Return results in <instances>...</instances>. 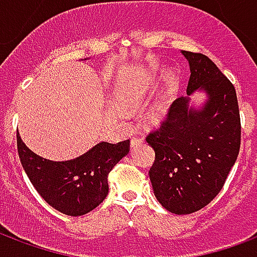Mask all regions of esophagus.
<instances>
[{
	"instance_id": "1",
	"label": "esophagus",
	"mask_w": 257,
	"mask_h": 257,
	"mask_svg": "<svg viewBox=\"0 0 257 257\" xmlns=\"http://www.w3.org/2000/svg\"><path fill=\"white\" fill-rule=\"evenodd\" d=\"M140 143H143V139H142V138H132V139H131V147H135V146L140 145Z\"/></svg>"
}]
</instances>
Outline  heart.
Wrapping results in <instances>:
<instances>
[{
    "label": "heart",
    "instance_id": "b5f03b06",
    "mask_svg": "<svg viewBox=\"0 0 257 257\" xmlns=\"http://www.w3.org/2000/svg\"><path fill=\"white\" fill-rule=\"evenodd\" d=\"M156 70L151 67L147 73L138 75L136 78L131 79L128 84L125 85L118 97V104L123 110H138L143 106L150 96L151 90L157 84ZM172 104V95L167 92L157 99L151 106L147 107L145 112V119L150 125H158L161 123L168 112L171 110Z\"/></svg>",
    "mask_w": 257,
    "mask_h": 257
}]
</instances>
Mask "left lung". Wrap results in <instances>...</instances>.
<instances>
[{
	"instance_id": "obj_1",
	"label": "left lung",
	"mask_w": 257,
	"mask_h": 257,
	"mask_svg": "<svg viewBox=\"0 0 257 257\" xmlns=\"http://www.w3.org/2000/svg\"><path fill=\"white\" fill-rule=\"evenodd\" d=\"M190 66L187 96L173 101L161 128L147 136L156 151L150 169L158 202L176 215L202 209L219 194L241 145L234 85L208 56L182 51ZM202 93L201 105L191 100Z\"/></svg>"
}]
</instances>
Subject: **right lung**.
Masks as SVG:
<instances>
[{
  "instance_id": "obj_1",
  "label": "right lung",
  "mask_w": 257,
  "mask_h": 257,
  "mask_svg": "<svg viewBox=\"0 0 257 257\" xmlns=\"http://www.w3.org/2000/svg\"><path fill=\"white\" fill-rule=\"evenodd\" d=\"M22 167L31 184L52 208L68 216H82L103 202L108 193L107 176L129 153V140L100 142L82 156L51 161L37 156L18 135Z\"/></svg>"
}]
</instances>
